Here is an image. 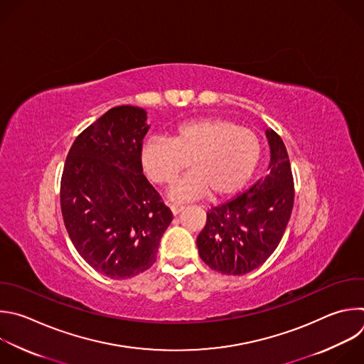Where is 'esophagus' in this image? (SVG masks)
I'll use <instances>...</instances> for the list:
<instances>
[{
    "label": "esophagus",
    "mask_w": 364,
    "mask_h": 364,
    "mask_svg": "<svg viewBox=\"0 0 364 364\" xmlns=\"http://www.w3.org/2000/svg\"><path fill=\"white\" fill-rule=\"evenodd\" d=\"M170 208H171V213H173L174 215H177V214H180V213L184 210V205H183V204H171Z\"/></svg>",
    "instance_id": "1"
}]
</instances>
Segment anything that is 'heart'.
<instances>
[{"label": "heart", "mask_w": 364, "mask_h": 364, "mask_svg": "<svg viewBox=\"0 0 364 364\" xmlns=\"http://www.w3.org/2000/svg\"><path fill=\"white\" fill-rule=\"evenodd\" d=\"M260 157L257 134L221 117L187 121L170 140L150 139L141 149L143 170L156 184H170L188 163L191 171L170 188L171 200L230 197L247 184Z\"/></svg>", "instance_id": "heart-1"}]
</instances>
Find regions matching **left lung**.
I'll use <instances>...</instances> for the list:
<instances>
[{
  "mask_svg": "<svg viewBox=\"0 0 364 364\" xmlns=\"http://www.w3.org/2000/svg\"><path fill=\"white\" fill-rule=\"evenodd\" d=\"M267 174L234 200L211 207L197 237L201 260L223 274L243 276L260 267L277 249L289 224L294 183L283 140L266 130Z\"/></svg>",
  "mask_w": 364,
  "mask_h": 364,
  "instance_id": "8db88e82",
  "label": "left lung"
}]
</instances>
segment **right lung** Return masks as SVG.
Here are the masks:
<instances>
[{
	"instance_id": "right-lung-1",
	"label": "right lung",
	"mask_w": 364,
	"mask_h": 364,
	"mask_svg": "<svg viewBox=\"0 0 364 364\" xmlns=\"http://www.w3.org/2000/svg\"><path fill=\"white\" fill-rule=\"evenodd\" d=\"M150 126L134 105L108 109L71 146L61 178V213L78 255L98 273L121 280L150 269L173 220L143 174Z\"/></svg>"
}]
</instances>
